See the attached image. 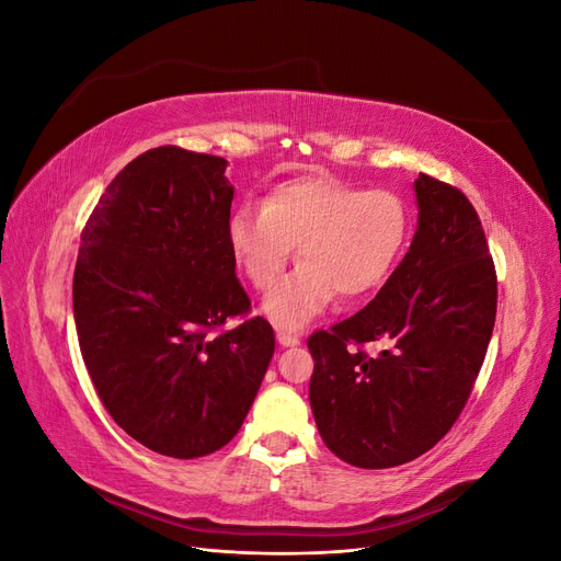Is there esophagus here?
<instances>
[{
	"label": "esophagus",
	"mask_w": 561,
	"mask_h": 561,
	"mask_svg": "<svg viewBox=\"0 0 561 561\" xmlns=\"http://www.w3.org/2000/svg\"><path fill=\"white\" fill-rule=\"evenodd\" d=\"M276 339H278L280 346H297L299 344V334L287 332V330H278Z\"/></svg>",
	"instance_id": "obj_1"
}]
</instances>
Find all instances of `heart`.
I'll list each match as a JSON object with an SVG mask.
<instances>
[{
    "mask_svg": "<svg viewBox=\"0 0 561 561\" xmlns=\"http://www.w3.org/2000/svg\"><path fill=\"white\" fill-rule=\"evenodd\" d=\"M412 233L407 201L328 175L276 184L262 208L243 203L229 219V248L254 290L268 293L290 264L299 266L264 299L278 328H301L339 295L360 299L390 276Z\"/></svg>",
    "mask_w": 561,
    "mask_h": 561,
    "instance_id": "heart-1",
    "label": "heart"
}]
</instances>
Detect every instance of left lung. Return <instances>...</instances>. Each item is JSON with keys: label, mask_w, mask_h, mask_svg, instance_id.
I'll list each match as a JSON object with an SVG mask.
<instances>
[{"label": "left lung", "mask_w": 561, "mask_h": 561, "mask_svg": "<svg viewBox=\"0 0 561 561\" xmlns=\"http://www.w3.org/2000/svg\"><path fill=\"white\" fill-rule=\"evenodd\" d=\"M419 227L377 297L309 336L322 443L358 468L410 463L470 398L496 320V268L466 194L419 173ZM381 343L369 356L362 346Z\"/></svg>", "instance_id": "left-lung-1"}]
</instances>
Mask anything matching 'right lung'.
<instances>
[{
	"label": "right lung",
	"mask_w": 561,
	"mask_h": 561,
	"mask_svg": "<svg viewBox=\"0 0 561 561\" xmlns=\"http://www.w3.org/2000/svg\"><path fill=\"white\" fill-rule=\"evenodd\" d=\"M227 161L175 145L133 159L100 196L75 268L79 348L105 410L147 449L196 458L239 433L274 355L229 248Z\"/></svg>",
	"instance_id": "right-lung-1"
}]
</instances>
